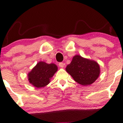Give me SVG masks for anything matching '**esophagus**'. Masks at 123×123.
<instances>
[{
  "label": "esophagus",
  "instance_id": "esophagus-1",
  "mask_svg": "<svg viewBox=\"0 0 123 123\" xmlns=\"http://www.w3.org/2000/svg\"><path fill=\"white\" fill-rule=\"evenodd\" d=\"M59 66L60 67V68H63V67H64V66L65 65V63H63V62H60L59 63Z\"/></svg>",
  "mask_w": 123,
  "mask_h": 123
}]
</instances>
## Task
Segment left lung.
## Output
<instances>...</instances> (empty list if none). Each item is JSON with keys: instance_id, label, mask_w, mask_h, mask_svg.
Listing matches in <instances>:
<instances>
[{"instance_id": "left-lung-1", "label": "left lung", "mask_w": 123, "mask_h": 123, "mask_svg": "<svg viewBox=\"0 0 123 123\" xmlns=\"http://www.w3.org/2000/svg\"><path fill=\"white\" fill-rule=\"evenodd\" d=\"M66 71L76 82L86 86L92 84L97 79L101 70L99 64L95 61L75 55L71 63L67 66Z\"/></svg>"}]
</instances>
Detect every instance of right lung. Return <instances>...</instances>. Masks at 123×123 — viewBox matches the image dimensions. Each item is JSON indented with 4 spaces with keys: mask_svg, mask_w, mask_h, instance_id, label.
Returning a JSON list of instances; mask_svg holds the SVG:
<instances>
[{
    "mask_svg": "<svg viewBox=\"0 0 123 123\" xmlns=\"http://www.w3.org/2000/svg\"><path fill=\"white\" fill-rule=\"evenodd\" d=\"M57 70L58 68L55 63L48 64L44 61H40L28 73V80L36 88L44 87L50 83V79Z\"/></svg>",
    "mask_w": 123,
    "mask_h": 123,
    "instance_id": "obj_1",
    "label": "right lung"
}]
</instances>
